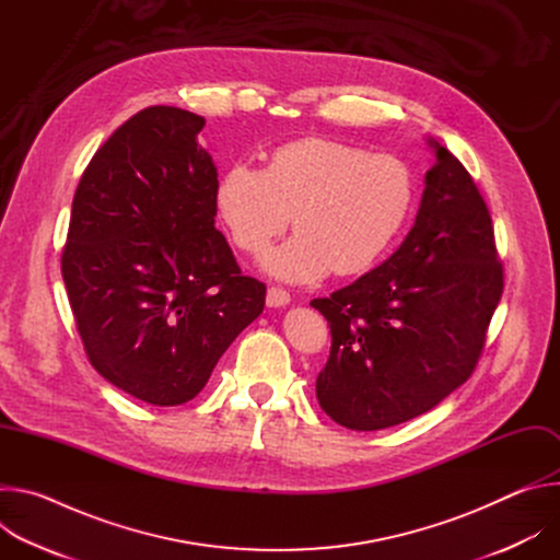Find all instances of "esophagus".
Instances as JSON below:
<instances>
[{
    "label": "esophagus",
    "mask_w": 560,
    "mask_h": 560,
    "mask_svg": "<svg viewBox=\"0 0 560 560\" xmlns=\"http://www.w3.org/2000/svg\"><path fill=\"white\" fill-rule=\"evenodd\" d=\"M266 303L268 307H285L290 303V292H285L283 288H270L266 294Z\"/></svg>",
    "instance_id": "34e87169"
}]
</instances>
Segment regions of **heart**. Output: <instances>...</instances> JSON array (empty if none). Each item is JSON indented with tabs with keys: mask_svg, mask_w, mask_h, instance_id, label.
Returning a JSON list of instances; mask_svg holds the SVG:
<instances>
[{
	"mask_svg": "<svg viewBox=\"0 0 560 560\" xmlns=\"http://www.w3.org/2000/svg\"><path fill=\"white\" fill-rule=\"evenodd\" d=\"M415 203L404 159L322 137L275 148L264 168L232 164L214 186L217 217L246 255L266 250L292 212L296 232L261 259L292 283L370 270L401 236Z\"/></svg>",
	"mask_w": 560,
	"mask_h": 560,
	"instance_id": "1",
	"label": "heart"
}]
</instances>
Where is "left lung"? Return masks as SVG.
Wrapping results in <instances>:
<instances>
[{
    "label": "left lung",
    "instance_id": "1",
    "mask_svg": "<svg viewBox=\"0 0 560 560\" xmlns=\"http://www.w3.org/2000/svg\"><path fill=\"white\" fill-rule=\"evenodd\" d=\"M421 208L385 264L310 305L332 348L316 398L339 425L372 432L425 415L483 354L503 294V264L486 199L439 141Z\"/></svg>",
    "mask_w": 560,
    "mask_h": 560
}]
</instances>
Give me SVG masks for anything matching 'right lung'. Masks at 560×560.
<instances>
[{"instance_id":"add662e5","label":"right lung","mask_w":560,"mask_h":560,"mask_svg":"<svg viewBox=\"0 0 560 560\" xmlns=\"http://www.w3.org/2000/svg\"><path fill=\"white\" fill-rule=\"evenodd\" d=\"M206 119L150 106L93 154L61 253L74 326L91 365L152 406H182L264 312L214 228L217 168L197 143Z\"/></svg>"}]
</instances>
